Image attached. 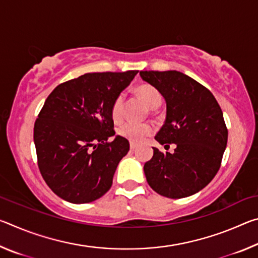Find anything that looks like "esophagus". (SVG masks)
<instances>
[{"label": "esophagus", "mask_w": 258, "mask_h": 258, "mask_svg": "<svg viewBox=\"0 0 258 258\" xmlns=\"http://www.w3.org/2000/svg\"><path fill=\"white\" fill-rule=\"evenodd\" d=\"M137 143H134V142H130V148H131V150H134L135 148H137Z\"/></svg>", "instance_id": "1"}]
</instances>
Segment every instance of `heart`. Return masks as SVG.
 Wrapping results in <instances>:
<instances>
[{
  "mask_svg": "<svg viewBox=\"0 0 258 258\" xmlns=\"http://www.w3.org/2000/svg\"><path fill=\"white\" fill-rule=\"evenodd\" d=\"M135 93L138 97L146 103V106L150 109H157L163 103V94L157 87L150 84H140L135 87ZM125 97L123 93L117 95L113 99L110 108L111 118L113 121L118 123L123 119L124 116ZM119 137L128 140L131 142H141L146 138L154 133V127L150 124H137V123H125L120 125L117 131Z\"/></svg>",
  "mask_w": 258,
  "mask_h": 258,
  "instance_id": "heart-1",
  "label": "heart"
}]
</instances>
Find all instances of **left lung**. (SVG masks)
Segmentation results:
<instances>
[{"mask_svg": "<svg viewBox=\"0 0 258 258\" xmlns=\"http://www.w3.org/2000/svg\"><path fill=\"white\" fill-rule=\"evenodd\" d=\"M142 80L158 89L167 112L155 137L160 145L175 143L173 154L154 148L145 164L152 190L172 199L185 198L204 189L221 167L228 143L223 112L207 87L176 71L140 72Z\"/></svg>", "mask_w": 258, "mask_h": 258, "instance_id": "1", "label": "left lung"}]
</instances>
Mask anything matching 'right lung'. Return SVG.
Wrapping results in <instances>:
<instances>
[{"label":"right lung","instance_id":"1","mask_svg":"<svg viewBox=\"0 0 258 258\" xmlns=\"http://www.w3.org/2000/svg\"><path fill=\"white\" fill-rule=\"evenodd\" d=\"M138 71L89 73L61 83L46 98L34 125L37 165L50 189L73 204L106 194L130 150L116 137L111 103Z\"/></svg>","mask_w":258,"mask_h":258}]
</instances>
